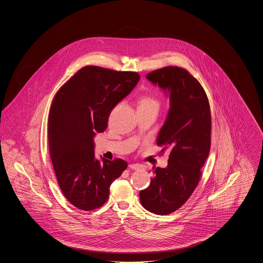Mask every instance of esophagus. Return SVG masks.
<instances>
[{
  "mask_svg": "<svg viewBox=\"0 0 263 263\" xmlns=\"http://www.w3.org/2000/svg\"><path fill=\"white\" fill-rule=\"evenodd\" d=\"M129 167L131 170H134V171H140L142 170L144 166L142 164H139V163H132V164H129Z\"/></svg>",
  "mask_w": 263,
  "mask_h": 263,
  "instance_id": "34e87169",
  "label": "esophagus"
}]
</instances>
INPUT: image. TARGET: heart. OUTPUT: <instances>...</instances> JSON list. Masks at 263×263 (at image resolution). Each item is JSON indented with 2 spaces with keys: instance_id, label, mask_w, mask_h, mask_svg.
Returning a JSON list of instances; mask_svg holds the SVG:
<instances>
[{
  "instance_id": "heart-1",
  "label": "heart",
  "mask_w": 263,
  "mask_h": 263,
  "mask_svg": "<svg viewBox=\"0 0 263 263\" xmlns=\"http://www.w3.org/2000/svg\"><path fill=\"white\" fill-rule=\"evenodd\" d=\"M139 105L140 106H152V107L159 108L160 107V100L154 96H145L140 100Z\"/></svg>"
}]
</instances>
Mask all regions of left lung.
I'll return each mask as SVG.
<instances>
[{
    "mask_svg": "<svg viewBox=\"0 0 263 263\" xmlns=\"http://www.w3.org/2000/svg\"><path fill=\"white\" fill-rule=\"evenodd\" d=\"M147 79L170 93V110L157 138L161 153L167 151L170 157L166 167H154L140 201L146 210L167 215L180 208L198 185L211 146V111L204 88L185 69L164 67Z\"/></svg>",
    "mask_w": 263,
    "mask_h": 263,
    "instance_id": "left-lung-1",
    "label": "left lung"
}]
</instances>
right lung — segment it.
<instances>
[{
    "label": "right lung",
    "mask_w": 263,
    "mask_h": 263,
    "mask_svg": "<svg viewBox=\"0 0 263 263\" xmlns=\"http://www.w3.org/2000/svg\"><path fill=\"white\" fill-rule=\"evenodd\" d=\"M139 80L136 72L86 66L53 99L48 118L51 161L63 194L78 209L102 206L110 184L128 165L121 159L97 160L93 137L107 128L111 110Z\"/></svg>",
    "instance_id": "obj_1"
}]
</instances>
